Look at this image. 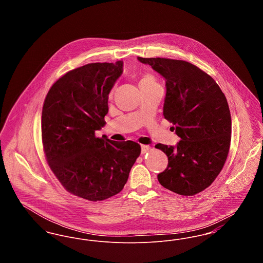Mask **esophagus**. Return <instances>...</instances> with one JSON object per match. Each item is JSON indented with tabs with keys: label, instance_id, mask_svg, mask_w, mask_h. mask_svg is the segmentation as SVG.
I'll list each match as a JSON object with an SVG mask.
<instances>
[{
	"label": "esophagus",
	"instance_id": "esophagus-1",
	"mask_svg": "<svg viewBox=\"0 0 263 263\" xmlns=\"http://www.w3.org/2000/svg\"><path fill=\"white\" fill-rule=\"evenodd\" d=\"M150 149L151 147L150 146H148V145H141V153H142V154H145V153L149 152Z\"/></svg>",
	"mask_w": 263,
	"mask_h": 263
}]
</instances>
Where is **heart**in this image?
Segmentation results:
<instances>
[{"label": "heart", "mask_w": 263, "mask_h": 263, "mask_svg": "<svg viewBox=\"0 0 263 263\" xmlns=\"http://www.w3.org/2000/svg\"><path fill=\"white\" fill-rule=\"evenodd\" d=\"M154 82H156L155 78L150 73L143 74L141 77V80H140V83H154Z\"/></svg>", "instance_id": "obj_1"}]
</instances>
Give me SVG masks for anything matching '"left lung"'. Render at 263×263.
<instances>
[{
    "label": "left lung",
    "mask_w": 263,
    "mask_h": 263,
    "mask_svg": "<svg viewBox=\"0 0 263 263\" xmlns=\"http://www.w3.org/2000/svg\"><path fill=\"white\" fill-rule=\"evenodd\" d=\"M165 81L163 116L180 138L176 146L157 144L168 163L158 180L163 187L191 196L212 184L225 164L232 119L225 95L212 77L182 60L142 58Z\"/></svg>",
    "instance_id": "left-lung-1"
}]
</instances>
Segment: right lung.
Masks as SVG:
<instances>
[{"instance_id": "obj_1", "label": "right lung", "mask_w": 263, "mask_h": 263, "mask_svg": "<svg viewBox=\"0 0 263 263\" xmlns=\"http://www.w3.org/2000/svg\"><path fill=\"white\" fill-rule=\"evenodd\" d=\"M122 72L123 61L90 63L61 77L44 100L41 133L47 163L66 190L87 200L119 193L141 153L136 142L95 135L106 123L108 95Z\"/></svg>"}]
</instances>
